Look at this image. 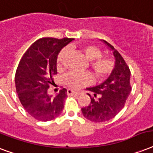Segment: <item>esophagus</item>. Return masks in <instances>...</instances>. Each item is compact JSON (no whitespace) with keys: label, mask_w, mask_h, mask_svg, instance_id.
Instances as JSON below:
<instances>
[{"label":"esophagus","mask_w":153,"mask_h":153,"mask_svg":"<svg viewBox=\"0 0 153 153\" xmlns=\"http://www.w3.org/2000/svg\"><path fill=\"white\" fill-rule=\"evenodd\" d=\"M80 93H81V92L79 91H74V90H71V89L67 90V94L70 95H80Z\"/></svg>","instance_id":"obj_1"}]
</instances>
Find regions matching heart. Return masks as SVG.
I'll list each match as a JSON object with an SVG mask.
<instances>
[{"instance_id": "heart-1", "label": "heart", "mask_w": 153, "mask_h": 153, "mask_svg": "<svg viewBox=\"0 0 153 153\" xmlns=\"http://www.w3.org/2000/svg\"><path fill=\"white\" fill-rule=\"evenodd\" d=\"M85 57L90 61V68L97 79H105L111 75L115 68V61L111 57L102 56V51L95 45H84L80 48ZM68 49L63 48L57 57V67L63 68L68 54ZM92 80L87 72H70L64 77V82L71 88H80L88 84Z\"/></svg>"}]
</instances>
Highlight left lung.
<instances>
[{"mask_svg":"<svg viewBox=\"0 0 153 153\" xmlns=\"http://www.w3.org/2000/svg\"><path fill=\"white\" fill-rule=\"evenodd\" d=\"M103 42L113 51L115 68L108 79L99 86L87 88L91 94L90 104L82 108L85 118L93 122H105L114 118L124 107L131 91V72L120 53L108 42Z\"/></svg>","mask_w":153,"mask_h":153,"instance_id":"8db88e82","label":"left lung"}]
</instances>
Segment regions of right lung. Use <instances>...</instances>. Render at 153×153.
Masks as SVG:
<instances>
[{
    "label": "right lung",
    "instance_id": "add662e5",
    "mask_svg": "<svg viewBox=\"0 0 153 153\" xmlns=\"http://www.w3.org/2000/svg\"><path fill=\"white\" fill-rule=\"evenodd\" d=\"M74 38H43L30 45L20 61L15 74L16 91L23 108L40 121L52 120L61 114L67 97L65 88L56 96L48 93L57 74V57Z\"/></svg>",
    "mask_w": 153,
    "mask_h": 153
}]
</instances>
